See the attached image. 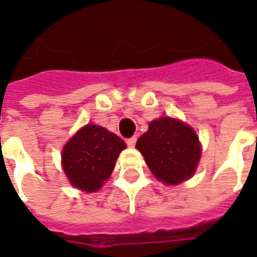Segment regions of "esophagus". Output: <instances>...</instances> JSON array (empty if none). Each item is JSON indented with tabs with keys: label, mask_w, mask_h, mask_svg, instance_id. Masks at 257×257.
<instances>
[{
	"label": "esophagus",
	"mask_w": 257,
	"mask_h": 257,
	"mask_svg": "<svg viewBox=\"0 0 257 257\" xmlns=\"http://www.w3.org/2000/svg\"><path fill=\"white\" fill-rule=\"evenodd\" d=\"M126 145H128L129 147H134V146L136 145V138H135V136H132V138H128V139H126Z\"/></svg>",
	"instance_id": "obj_1"
}]
</instances>
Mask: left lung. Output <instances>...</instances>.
Here are the masks:
<instances>
[{"label":"left lung","instance_id":"left-lung-1","mask_svg":"<svg viewBox=\"0 0 257 257\" xmlns=\"http://www.w3.org/2000/svg\"><path fill=\"white\" fill-rule=\"evenodd\" d=\"M150 171L167 184L189 179L198 164L201 147L197 135L186 123L162 117L149 125L136 143Z\"/></svg>","mask_w":257,"mask_h":257}]
</instances>
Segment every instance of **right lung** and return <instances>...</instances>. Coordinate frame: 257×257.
Instances as JSON below:
<instances>
[{
	"label": "right lung",
	"instance_id": "add662e5",
	"mask_svg": "<svg viewBox=\"0 0 257 257\" xmlns=\"http://www.w3.org/2000/svg\"><path fill=\"white\" fill-rule=\"evenodd\" d=\"M125 147V142L115 134L88 123L64 146V173L77 189L88 193L97 191L110 178L118 156Z\"/></svg>",
	"mask_w": 257,
	"mask_h": 257
}]
</instances>
